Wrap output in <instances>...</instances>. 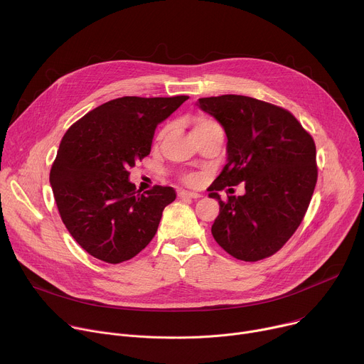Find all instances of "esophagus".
<instances>
[{
    "label": "esophagus",
    "instance_id": "esophagus-1",
    "mask_svg": "<svg viewBox=\"0 0 364 364\" xmlns=\"http://www.w3.org/2000/svg\"><path fill=\"white\" fill-rule=\"evenodd\" d=\"M178 197H180V198H194V200H197V198H200L201 196H200L198 193H193V191L181 190V191L178 193Z\"/></svg>",
    "mask_w": 364,
    "mask_h": 364
}]
</instances>
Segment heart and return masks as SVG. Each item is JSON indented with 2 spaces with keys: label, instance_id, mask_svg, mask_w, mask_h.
<instances>
[{
  "label": "heart",
  "instance_id": "heart-1",
  "mask_svg": "<svg viewBox=\"0 0 364 364\" xmlns=\"http://www.w3.org/2000/svg\"><path fill=\"white\" fill-rule=\"evenodd\" d=\"M215 125H218V124H216L213 119L200 115V117H196L194 121H193V131H194V132H198V131H203V129H207V128H212V127H215ZM164 134H166V129H163V131L160 132L159 138H161ZM196 180H197L196 176H186V177H184V181H186L187 184H194Z\"/></svg>",
  "mask_w": 364,
  "mask_h": 364
}]
</instances>
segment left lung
<instances>
[{
  "mask_svg": "<svg viewBox=\"0 0 364 364\" xmlns=\"http://www.w3.org/2000/svg\"><path fill=\"white\" fill-rule=\"evenodd\" d=\"M198 107L228 135V161L207 188L220 204L212 235L240 261L272 256L295 233L313 197L316 142L289 111L269 102L222 95L200 97ZM240 182L243 196L220 198L219 191Z\"/></svg>",
  "mask_w": 364,
  "mask_h": 364,
  "instance_id": "obj_1",
  "label": "left lung"
}]
</instances>
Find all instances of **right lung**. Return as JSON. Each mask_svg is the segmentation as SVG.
Returning <instances> with one entry per match:
<instances>
[{
    "instance_id": "add662e5",
    "label": "right lung",
    "mask_w": 364,
    "mask_h": 364,
    "mask_svg": "<svg viewBox=\"0 0 364 364\" xmlns=\"http://www.w3.org/2000/svg\"><path fill=\"white\" fill-rule=\"evenodd\" d=\"M188 96H124L92 109L63 135L50 170L59 215L73 239L93 257L121 264L155 236L176 190L141 193L129 168L151 151L154 131Z\"/></svg>"
}]
</instances>
